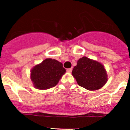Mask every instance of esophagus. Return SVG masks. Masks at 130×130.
Wrapping results in <instances>:
<instances>
[{"label": "esophagus", "mask_w": 130, "mask_h": 130, "mask_svg": "<svg viewBox=\"0 0 130 130\" xmlns=\"http://www.w3.org/2000/svg\"><path fill=\"white\" fill-rule=\"evenodd\" d=\"M67 72H68V73H71V72H72V68H68V69H67Z\"/></svg>", "instance_id": "1"}]
</instances>
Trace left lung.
I'll list each match as a JSON object with an SVG mask.
<instances>
[{
  "label": "left lung",
  "instance_id": "obj_1",
  "mask_svg": "<svg viewBox=\"0 0 130 130\" xmlns=\"http://www.w3.org/2000/svg\"><path fill=\"white\" fill-rule=\"evenodd\" d=\"M72 73L78 85L88 90H98L105 85L108 80L104 65L86 57L78 60Z\"/></svg>",
  "mask_w": 130,
  "mask_h": 130
}]
</instances>
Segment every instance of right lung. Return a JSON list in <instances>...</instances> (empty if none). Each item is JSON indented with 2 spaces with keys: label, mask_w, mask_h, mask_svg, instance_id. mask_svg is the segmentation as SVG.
I'll use <instances>...</instances> for the list:
<instances>
[{
  "label": "right lung",
  "mask_w": 130,
  "mask_h": 130,
  "mask_svg": "<svg viewBox=\"0 0 130 130\" xmlns=\"http://www.w3.org/2000/svg\"><path fill=\"white\" fill-rule=\"evenodd\" d=\"M65 73L66 70L61 62L46 58L31 69L30 79L36 88L47 90L57 85Z\"/></svg>",
  "instance_id": "obj_1"
}]
</instances>
